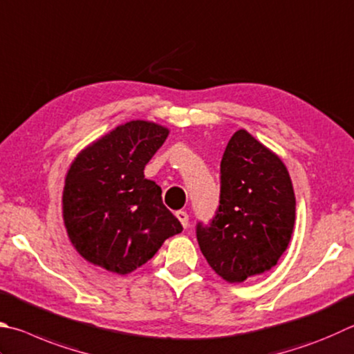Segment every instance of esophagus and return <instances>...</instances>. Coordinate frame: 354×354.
<instances>
[{"instance_id":"34e87169","label":"esophagus","mask_w":354,"mask_h":354,"mask_svg":"<svg viewBox=\"0 0 354 354\" xmlns=\"http://www.w3.org/2000/svg\"><path fill=\"white\" fill-rule=\"evenodd\" d=\"M176 218H178L179 221H181L183 227H187L189 226V215H187V212H184V210L176 212Z\"/></svg>"}]
</instances>
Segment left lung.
I'll list each match as a JSON object with an SVG mask.
<instances>
[{"instance_id": "8db88e82", "label": "left lung", "mask_w": 354, "mask_h": 354, "mask_svg": "<svg viewBox=\"0 0 354 354\" xmlns=\"http://www.w3.org/2000/svg\"><path fill=\"white\" fill-rule=\"evenodd\" d=\"M295 196L286 165L246 130L230 138L221 159L220 205L196 239L210 268L241 283L277 265L291 241Z\"/></svg>"}]
</instances>
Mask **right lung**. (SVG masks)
Returning a JSON list of instances; mask_svg holds the SVG:
<instances>
[{"mask_svg": "<svg viewBox=\"0 0 354 354\" xmlns=\"http://www.w3.org/2000/svg\"><path fill=\"white\" fill-rule=\"evenodd\" d=\"M169 128L131 120L83 149L63 189V221L83 259L125 275L149 261L183 230L162 203V190L144 175Z\"/></svg>", "mask_w": 354, "mask_h": 354, "instance_id": "obj_1", "label": "right lung"}]
</instances>
